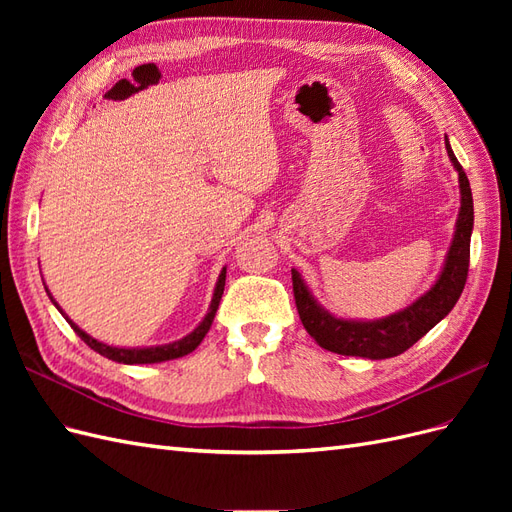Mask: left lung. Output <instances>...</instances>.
Returning <instances> with one entry per match:
<instances>
[{"mask_svg": "<svg viewBox=\"0 0 512 512\" xmlns=\"http://www.w3.org/2000/svg\"><path fill=\"white\" fill-rule=\"evenodd\" d=\"M444 145L448 160L459 175V200L461 207L457 213L455 232L451 247H448L444 265L427 292L412 301L408 307L399 309L376 320H359V318H342L331 314L327 307H322L318 299L309 290L301 273L292 269V290L294 301L305 331L316 339V344L324 350L344 356H363V359L380 361L391 359L401 352H406L416 344L425 333H429L436 324L448 316V312L459 301L463 286H466L468 267H470V237L474 228V203L470 181L457 162L451 143L444 136Z\"/></svg>", "mask_w": 512, "mask_h": 512, "instance_id": "left-lung-1", "label": "left lung"}]
</instances>
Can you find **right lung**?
Wrapping results in <instances>:
<instances>
[{
    "mask_svg": "<svg viewBox=\"0 0 512 512\" xmlns=\"http://www.w3.org/2000/svg\"><path fill=\"white\" fill-rule=\"evenodd\" d=\"M44 282V280H42ZM224 286H226V267L220 271L218 275V282H215V288H213V297H211V305L207 309L205 318L198 322V327L188 333L185 337L177 339V342H170V344H162V346H143V348H126V346H108L104 342H98L96 337H91L89 333H85L79 324L72 322L64 309L59 307V303L53 299L51 290L46 288V294H49L51 303L59 309V314L64 316L68 320L70 327L74 329V333L79 335L83 342L91 348L96 350L98 354L106 356V359H111L115 363H123V365H145V363H164V361H173V359H179V356H185L190 354L192 350H196L200 346V342H203L205 335L209 333L211 324H213V318H215V312H218L220 307V301H222V294H224Z\"/></svg>",
    "mask_w": 512,
    "mask_h": 512,
    "instance_id": "obj_1",
    "label": "right lung"
}]
</instances>
